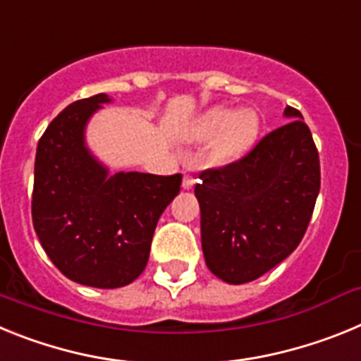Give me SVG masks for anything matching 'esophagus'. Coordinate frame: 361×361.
<instances>
[{"mask_svg": "<svg viewBox=\"0 0 361 361\" xmlns=\"http://www.w3.org/2000/svg\"><path fill=\"white\" fill-rule=\"evenodd\" d=\"M195 183H197L195 177H191L190 173L184 175V178H183V188H184V190H191V188L195 186Z\"/></svg>", "mask_w": 361, "mask_h": 361, "instance_id": "1", "label": "esophagus"}]
</instances>
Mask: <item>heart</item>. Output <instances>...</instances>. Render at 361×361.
<instances>
[{
  "label": "heart",
  "mask_w": 361,
  "mask_h": 361,
  "mask_svg": "<svg viewBox=\"0 0 361 361\" xmlns=\"http://www.w3.org/2000/svg\"><path fill=\"white\" fill-rule=\"evenodd\" d=\"M260 117L251 108L235 111L226 104L206 110L191 128L195 141H212V157L216 162H229L242 157L257 142Z\"/></svg>",
  "instance_id": "heart-1"
}]
</instances>
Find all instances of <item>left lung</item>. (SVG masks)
<instances>
[{
    "label": "left lung",
    "instance_id": "obj_1",
    "mask_svg": "<svg viewBox=\"0 0 361 361\" xmlns=\"http://www.w3.org/2000/svg\"><path fill=\"white\" fill-rule=\"evenodd\" d=\"M245 157L199 175L200 237L216 279L245 283L298 247L320 191V159L298 110Z\"/></svg>",
    "mask_w": 361,
    "mask_h": 361
}]
</instances>
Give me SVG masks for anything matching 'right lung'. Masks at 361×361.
<instances>
[{
    "label": "right lung",
    "instance_id": "add662e5",
    "mask_svg": "<svg viewBox=\"0 0 361 361\" xmlns=\"http://www.w3.org/2000/svg\"><path fill=\"white\" fill-rule=\"evenodd\" d=\"M106 94L68 104L39 139L32 222L44 253L73 282L99 289L132 283L145 271L159 216L183 175L110 173L86 146V124Z\"/></svg>",
    "mask_w": 361,
    "mask_h": 361
}]
</instances>
